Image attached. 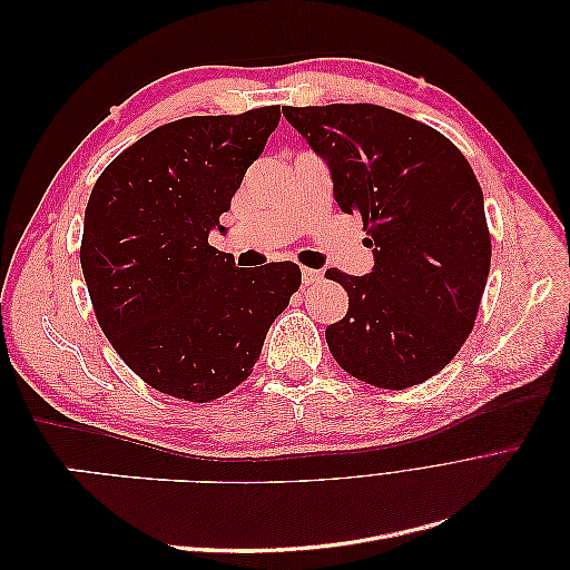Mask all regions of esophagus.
Segmentation results:
<instances>
[{
  "label": "esophagus",
  "mask_w": 570,
  "mask_h": 570,
  "mask_svg": "<svg viewBox=\"0 0 570 570\" xmlns=\"http://www.w3.org/2000/svg\"><path fill=\"white\" fill-rule=\"evenodd\" d=\"M323 281V273L316 268H302V285H316Z\"/></svg>",
  "instance_id": "esophagus-1"
}]
</instances>
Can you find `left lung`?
Wrapping results in <instances>:
<instances>
[{"instance_id":"left-lung-1","label":"left lung","mask_w":570,"mask_h":570,"mask_svg":"<svg viewBox=\"0 0 570 570\" xmlns=\"http://www.w3.org/2000/svg\"><path fill=\"white\" fill-rule=\"evenodd\" d=\"M331 168L344 214L361 216L373 268L325 278L350 308L325 327L337 364L385 390L440 373L473 331L490 273V230L471 164L442 132L377 105L285 107Z\"/></svg>"}]
</instances>
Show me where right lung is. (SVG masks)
I'll return each mask as SVG.
<instances>
[{
  "instance_id": "right-lung-1",
  "label": "right lung",
  "mask_w": 570,
  "mask_h": 570,
  "mask_svg": "<svg viewBox=\"0 0 570 570\" xmlns=\"http://www.w3.org/2000/svg\"><path fill=\"white\" fill-rule=\"evenodd\" d=\"M281 109L189 116L105 168L85 209L80 266L111 347L147 385L212 402L247 381L302 283L278 262L239 271L209 245Z\"/></svg>"
}]
</instances>
